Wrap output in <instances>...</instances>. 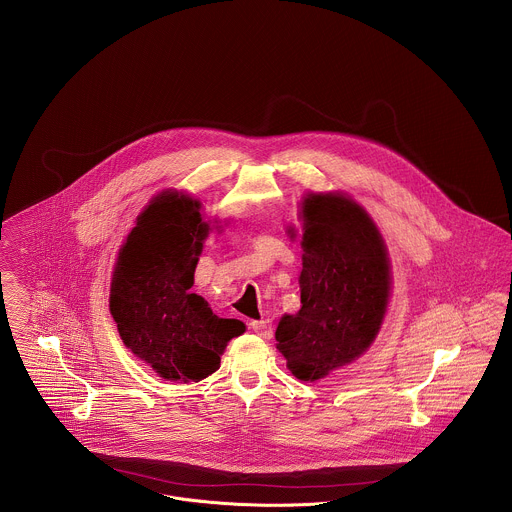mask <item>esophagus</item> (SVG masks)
<instances>
[{"mask_svg":"<svg viewBox=\"0 0 512 512\" xmlns=\"http://www.w3.org/2000/svg\"><path fill=\"white\" fill-rule=\"evenodd\" d=\"M250 329H252L256 335L264 337V339H268V337L272 335V323H270L268 319H262V321H252V323H250Z\"/></svg>","mask_w":512,"mask_h":512,"instance_id":"esophagus-1","label":"esophagus"}]
</instances>
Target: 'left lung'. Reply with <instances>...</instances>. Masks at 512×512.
<instances>
[{
  "mask_svg": "<svg viewBox=\"0 0 512 512\" xmlns=\"http://www.w3.org/2000/svg\"><path fill=\"white\" fill-rule=\"evenodd\" d=\"M301 219V309L280 319L276 347L295 378L313 382L359 359L378 335L390 262L376 224L345 195H307Z\"/></svg>",
  "mask_w": 512,
  "mask_h": 512,
  "instance_id": "left-lung-1",
  "label": "left lung"
}]
</instances>
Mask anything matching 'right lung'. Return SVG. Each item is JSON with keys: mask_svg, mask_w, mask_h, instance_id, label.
Masks as SVG:
<instances>
[{"mask_svg": "<svg viewBox=\"0 0 512 512\" xmlns=\"http://www.w3.org/2000/svg\"><path fill=\"white\" fill-rule=\"evenodd\" d=\"M201 203L183 193L157 195L120 248L110 313L124 345L171 382H199L220 366L232 337L246 331L191 293L209 236Z\"/></svg>", "mask_w": 512, "mask_h": 512, "instance_id": "obj_1", "label": "right lung"}]
</instances>
